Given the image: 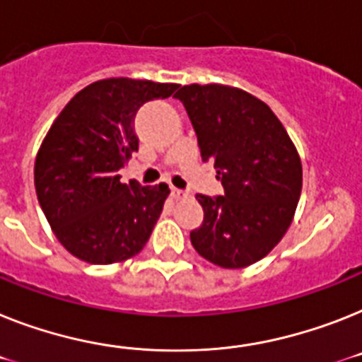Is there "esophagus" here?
Instances as JSON below:
<instances>
[{"label": "esophagus", "mask_w": 362, "mask_h": 362, "mask_svg": "<svg viewBox=\"0 0 362 362\" xmlns=\"http://www.w3.org/2000/svg\"><path fill=\"white\" fill-rule=\"evenodd\" d=\"M171 197L175 200L187 199V191H182V189H178V187H171Z\"/></svg>", "instance_id": "1"}]
</instances>
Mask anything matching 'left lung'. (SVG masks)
I'll list each match as a JSON object with an SVG mask.
<instances>
[{
  "label": "left lung",
  "instance_id": "8db88e82",
  "mask_svg": "<svg viewBox=\"0 0 362 362\" xmlns=\"http://www.w3.org/2000/svg\"><path fill=\"white\" fill-rule=\"evenodd\" d=\"M175 97L224 187L223 197L197 195L204 221L191 232V245L223 269L252 265L293 223L302 193L298 151L274 112L245 90L189 84Z\"/></svg>",
  "mask_w": 362,
  "mask_h": 362
}]
</instances>
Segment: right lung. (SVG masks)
<instances>
[{"instance_id": "1", "label": "right lung", "mask_w": 362, "mask_h": 362, "mask_svg": "<svg viewBox=\"0 0 362 362\" xmlns=\"http://www.w3.org/2000/svg\"><path fill=\"white\" fill-rule=\"evenodd\" d=\"M178 84L105 78L64 106L35 162L36 197L64 248L93 265L136 256L169 195L167 184H121L119 169L138 151L139 106L171 97Z\"/></svg>"}]
</instances>
